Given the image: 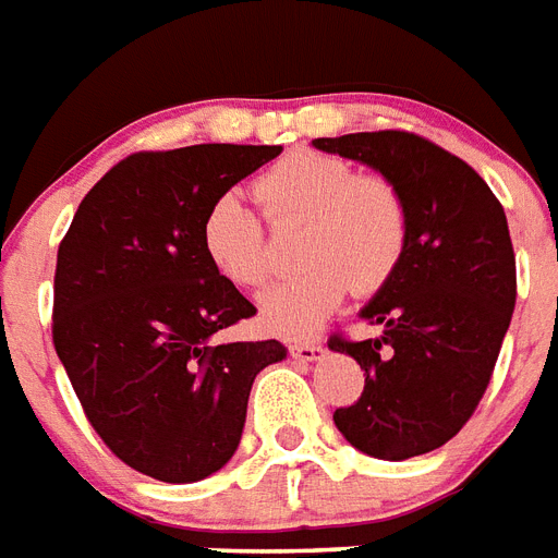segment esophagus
<instances>
[{
	"instance_id": "esophagus-1",
	"label": "esophagus",
	"mask_w": 558,
	"mask_h": 558,
	"mask_svg": "<svg viewBox=\"0 0 558 558\" xmlns=\"http://www.w3.org/2000/svg\"><path fill=\"white\" fill-rule=\"evenodd\" d=\"M289 356L298 359V362H318L324 356V344L322 341H292Z\"/></svg>"
}]
</instances>
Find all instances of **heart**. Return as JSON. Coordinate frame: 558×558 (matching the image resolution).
Masks as SVG:
<instances>
[{
    "instance_id": "heart-1",
    "label": "heart",
    "mask_w": 558,
    "mask_h": 558,
    "mask_svg": "<svg viewBox=\"0 0 558 558\" xmlns=\"http://www.w3.org/2000/svg\"><path fill=\"white\" fill-rule=\"evenodd\" d=\"M254 196L275 228H298L295 278L260 298V322L278 336H310L348 292L371 298L397 278L411 243V210L402 187L381 173H359L332 153L295 150L263 170ZM202 248L234 287L257 289L271 275L263 219L234 193L210 202Z\"/></svg>"
}]
</instances>
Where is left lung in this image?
Masks as SVG:
<instances>
[{"instance_id":"8db88e82","label":"left lung","mask_w":558,"mask_h":558,"mask_svg":"<svg viewBox=\"0 0 558 558\" xmlns=\"http://www.w3.org/2000/svg\"><path fill=\"white\" fill-rule=\"evenodd\" d=\"M393 179L411 210L397 278L362 310L381 339L330 344L365 371V390L336 408L350 446L379 460L440 449L484 399L515 306V252L498 196L454 153L405 130L315 138Z\"/></svg>"}]
</instances>
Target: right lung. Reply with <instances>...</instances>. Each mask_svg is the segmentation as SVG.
Instances as JSON below:
<instances>
[{"mask_svg":"<svg viewBox=\"0 0 558 558\" xmlns=\"http://www.w3.org/2000/svg\"><path fill=\"white\" fill-rule=\"evenodd\" d=\"M280 147L193 144L126 156L83 196L57 248L51 339L107 449L165 484L214 475L236 451L254 376L283 344L214 336L252 301L202 248L210 202Z\"/></svg>","mask_w":558,"mask_h":558,"instance_id":"add662e5","label":"right lung"}]
</instances>
